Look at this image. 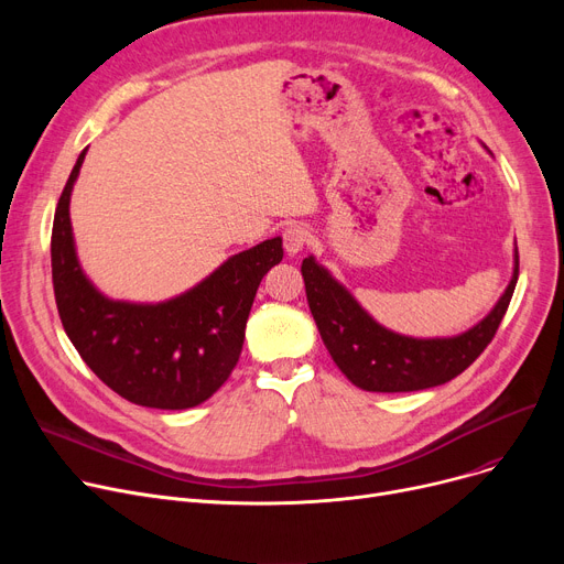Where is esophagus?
I'll return each mask as SVG.
<instances>
[{"instance_id": "34e87169", "label": "esophagus", "mask_w": 564, "mask_h": 564, "mask_svg": "<svg viewBox=\"0 0 564 564\" xmlns=\"http://www.w3.org/2000/svg\"><path fill=\"white\" fill-rule=\"evenodd\" d=\"M311 242V230L304 224H290L283 230V247L290 256H297Z\"/></svg>"}]
</instances>
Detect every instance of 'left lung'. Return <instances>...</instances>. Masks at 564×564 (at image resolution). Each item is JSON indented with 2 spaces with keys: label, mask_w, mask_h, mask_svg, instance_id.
<instances>
[{
  "label": "left lung",
  "mask_w": 564,
  "mask_h": 564,
  "mask_svg": "<svg viewBox=\"0 0 564 564\" xmlns=\"http://www.w3.org/2000/svg\"><path fill=\"white\" fill-rule=\"evenodd\" d=\"M302 276L317 332L340 372L364 391L409 393L455 379L485 351L514 294L519 251L514 249L512 279L496 306L476 327L451 338H413L381 327L313 256L304 258Z\"/></svg>",
  "instance_id": "1"
}]
</instances>
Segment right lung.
I'll return each instance as SVG.
<instances>
[{"label": "right lung", "mask_w": 564, "mask_h": 564, "mask_svg": "<svg viewBox=\"0 0 564 564\" xmlns=\"http://www.w3.org/2000/svg\"><path fill=\"white\" fill-rule=\"evenodd\" d=\"M79 153L56 203L52 283L64 329L107 387L151 409H189L221 389L240 359L262 276L283 258L281 237L230 256L187 292L158 304L109 300L88 281L75 251L70 194Z\"/></svg>", "instance_id": "1"}]
</instances>
